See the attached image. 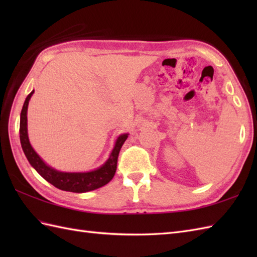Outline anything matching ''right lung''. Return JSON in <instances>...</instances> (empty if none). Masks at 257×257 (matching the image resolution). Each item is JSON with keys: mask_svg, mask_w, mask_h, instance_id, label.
<instances>
[{"mask_svg": "<svg viewBox=\"0 0 257 257\" xmlns=\"http://www.w3.org/2000/svg\"><path fill=\"white\" fill-rule=\"evenodd\" d=\"M33 92H34V90L26 97L23 108H22L21 111L20 121V140L22 149H23L27 160L31 163V166L34 168L47 182H50L54 187H56L59 190L68 191V192L84 193L88 192V191L96 190L98 188H101L105 184H107L113 178L114 173H116L119 151L121 149L125 139L128 138V135L125 134L119 136V138L116 141V146H114V148L111 152L110 158L107 160L105 165L100 167L99 169H97L95 171L83 173H69L54 170L51 167L46 166L44 161L38 157L34 149L32 148L29 140V136H27L26 113L27 106H29V101L31 99Z\"/></svg>", "mask_w": 257, "mask_h": 257, "instance_id": "add662e5", "label": "right lung"}]
</instances>
